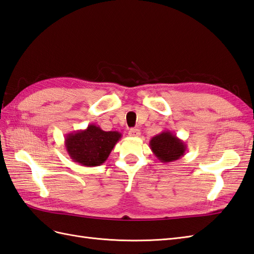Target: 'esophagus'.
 <instances>
[{
    "instance_id": "obj_1",
    "label": "esophagus",
    "mask_w": 254,
    "mask_h": 254,
    "mask_svg": "<svg viewBox=\"0 0 254 254\" xmlns=\"http://www.w3.org/2000/svg\"><path fill=\"white\" fill-rule=\"evenodd\" d=\"M128 135H129V136H132V137H138L140 135V132H139L138 128L133 127V128H129Z\"/></svg>"
}]
</instances>
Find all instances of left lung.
Wrapping results in <instances>:
<instances>
[{"instance_id":"left-lung-1","label":"left lung","mask_w":254,"mask_h":254,"mask_svg":"<svg viewBox=\"0 0 254 254\" xmlns=\"http://www.w3.org/2000/svg\"><path fill=\"white\" fill-rule=\"evenodd\" d=\"M149 147L154 155L161 162H172L184 156L186 144L169 129H164L149 141Z\"/></svg>"}]
</instances>
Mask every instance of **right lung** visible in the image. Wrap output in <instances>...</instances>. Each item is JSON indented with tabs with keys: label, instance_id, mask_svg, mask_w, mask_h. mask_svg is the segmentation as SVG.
Here are the masks:
<instances>
[{
	"label": "right lung",
	"instance_id": "obj_1",
	"mask_svg": "<svg viewBox=\"0 0 254 254\" xmlns=\"http://www.w3.org/2000/svg\"><path fill=\"white\" fill-rule=\"evenodd\" d=\"M121 137L120 132H106L99 126L90 125L85 129L67 134L64 147L74 162L83 167H98L107 160Z\"/></svg>",
	"mask_w": 254,
	"mask_h": 254
}]
</instances>
